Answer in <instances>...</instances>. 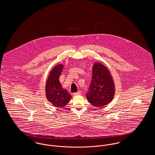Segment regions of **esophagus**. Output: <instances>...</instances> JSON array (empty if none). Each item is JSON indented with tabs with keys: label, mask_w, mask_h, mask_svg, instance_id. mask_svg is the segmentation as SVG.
<instances>
[{
	"label": "esophagus",
	"mask_w": 155,
	"mask_h": 155,
	"mask_svg": "<svg viewBox=\"0 0 155 155\" xmlns=\"http://www.w3.org/2000/svg\"><path fill=\"white\" fill-rule=\"evenodd\" d=\"M81 94V92H80V91H78V92H77L74 93V94H73V96H77V95H80Z\"/></svg>",
	"instance_id": "34e87169"
}]
</instances>
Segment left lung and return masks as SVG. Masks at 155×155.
I'll use <instances>...</instances> for the list:
<instances>
[{"mask_svg":"<svg viewBox=\"0 0 155 155\" xmlns=\"http://www.w3.org/2000/svg\"><path fill=\"white\" fill-rule=\"evenodd\" d=\"M115 84L109 69L96 62L92 67V81L86 96L89 102L96 107L110 103L115 94Z\"/></svg>","mask_w":155,"mask_h":155,"instance_id":"left-lung-1","label":"left lung"}]
</instances>
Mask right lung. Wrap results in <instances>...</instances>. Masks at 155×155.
Returning a JSON list of instances; mask_svg holds the SVG:
<instances>
[{
	"label": "right lung",
	"mask_w": 155,
	"mask_h": 155,
	"mask_svg": "<svg viewBox=\"0 0 155 155\" xmlns=\"http://www.w3.org/2000/svg\"><path fill=\"white\" fill-rule=\"evenodd\" d=\"M63 67L62 64L54 67L49 74L45 85V94L48 101L58 108L66 106L71 98V95L62 87L59 81Z\"/></svg>",
	"instance_id": "right-lung-1"
}]
</instances>
